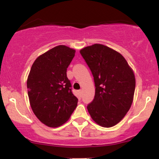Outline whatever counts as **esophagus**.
Here are the masks:
<instances>
[{"label":"esophagus","mask_w":159,"mask_h":159,"mask_svg":"<svg viewBox=\"0 0 159 159\" xmlns=\"http://www.w3.org/2000/svg\"><path fill=\"white\" fill-rule=\"evenodd\" d=\"M79 94H80V96H82V90H79Z\"/></svg>","instance_id":"esophagus-1"}]
</instances>
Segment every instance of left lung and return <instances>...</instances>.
<instances>
[{
    "mask_svg": "<svg viewBox=\"0 0 159 159\" xmlns=\"http://www.w3.org/2000/svg\"><path fill=\"white\" fill-rule=\"evenodd\" d=\"M80 52L91 70L96 87L87 110L99 126H114L125 116L133 102L136 86L133 70L120 53L101 44Z\"/></svg>",
    "mask_w": 159,
    "mask_h": 159,
    "instance_id": "obj_1",
    "label": "left lung"
}]
</instances>
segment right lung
I'll return each instance as SVG.
<instances>
[{"mask_svg": "<svg viewBox=\"0 0 159 159\" xmlns=\"http://www.w3.org/2000/svg\"><path fill=\"white\" fill-rule=\"evenodd\" d=\"M75 50L58 45L35 60L27 80L28 94L33 113L50 127L65 124L77 107L78 99L72 92L67 69Z\"/></svg>", "mask_w": 159, "mask_h": 159, "instance_id": "add662e5", "label": "right lung"}]
</instances>
